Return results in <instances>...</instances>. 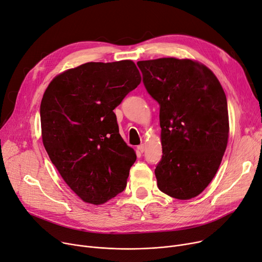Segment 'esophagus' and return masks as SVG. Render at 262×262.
I'll return each mask as SVG.
<instances>
[{
    "mask_svg": "<svg viewBox=\"0 0 262 262\" xmlns=\"http://www.w3.org/2000/svg\"><path fill=\"white\" fill-rule=\"evenodd\" d=\"M137 148H138V150H139V152L143 153V152H144V150H145V145H144V144H140V145H138V146H137Z\"/></svg>",
    "mask_w": 262,
    "mask_h": 262,
    "instance_id": "obj_1",
    "label": "esophagus"
}]
</instances>
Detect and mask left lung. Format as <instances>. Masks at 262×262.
<instances>
[{
  "label": "left lung",
  "mask_w": 262,
  "mask_h": 262,
  "mask_svg": "<svg viewBox=\"0 0 262 262\" xmlns=\"http://www.w3.org/2000/svg\"><path fill=\"white\" fill-rule=\"evenodd\" d=\"M148 94L159 104L160 191L177 200L198 196L214 177L227 146L224 90L207 67L190 59L137 62Z\"/></svg>",
  "instance_id": "1"
}]
</instances>
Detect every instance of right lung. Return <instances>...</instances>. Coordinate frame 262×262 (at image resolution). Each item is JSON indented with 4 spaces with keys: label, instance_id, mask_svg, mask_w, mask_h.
<instances>
[{
    "label": "right lung",
    "instance_id": "obj_1",
    "mask_svg": "<svg viewBox=\"0 0 262 262\" xmlns=\"http://www.w3.org/2000/svg\"><path fill=\"white\" fill-rule=\"evenodd\" d=\"M140 81L132 60L87 62L55 77L43 94V145L84 202L103 204L126 187L137 157L119 134L114 109Z\"/></svg>",
    "mask_w": 262,
    "mask_h": 262
}]
</instances>
